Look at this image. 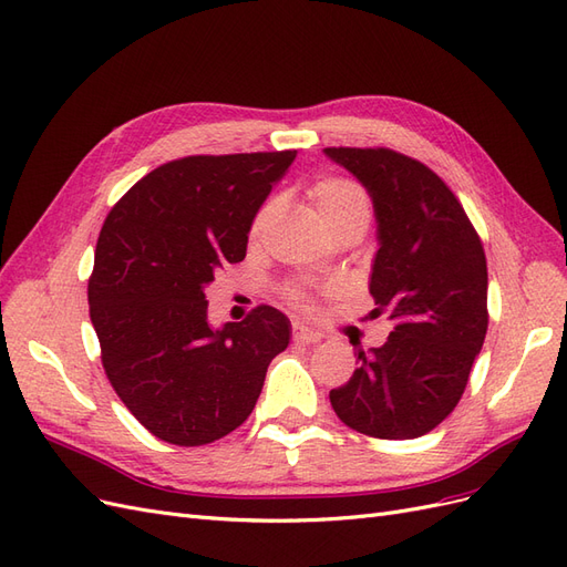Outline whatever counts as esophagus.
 I'll return each mask as SVG.
<instances>
[{
  "label": "esophagus",
  "instance_id": "obj_1",
  "mask_svg": "<svg viewBox=\"0 0 567 567\" xmlns=\"http://www.w3.org/2000/svg\"><path fill=\"white\" fill-rule=\"evenodd\" d=\"M323 336L319 333V331H315V329H307V326H302V323H296L293 326V340L296 342H307V346H312V342H319Z\"/></svg>",
  "mask_w": 567,
  "mask_h": 567
}]
</instances>
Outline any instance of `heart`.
<instances>
[{"label":"heart","instance_id":"b5f03b06","mask_svg":"<svg viewBox=\"0 0 567 567\" xmlns=\"http://www.w3.org/2000/svg\"><path fill=\"white\" fill-rule=\"evenodd\" d=\"M307 198H310L323 229L331 236L346 229H367L371 219V196L362 184L350 177L323 175L307 188ZM279 210H281L279 198H269L262 203V208L255 213L252 227H250V236L255 241L269 231L274 219L279 217ZM286 300L290 305L302 307V310H310L312 307L310 296H307L298 286L286 288Z\"/></svg>","mask_w":567,"mask_h":567}]
</instances>
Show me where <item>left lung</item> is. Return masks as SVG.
<instances>
[{"label":"left lung","instance_id":"obj_1","mask_svg":"<svg viewBox=\"0 0 567 567\" xmlns=\"http://www.w3.org/2000/svg\"><path fill=\"white\" fill-rule=\"evenodd\" d=\"M367 186L379 219L369 290L388 315L385 346L357 348L359 369L331 390L352 431L414 440L447 419L466 390L487 333L483 241L452 188L431 167L392 148H323Z\"/></svg>","mask_w":567,"mask_h":567}]
</instances>
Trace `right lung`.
<instances>
[{
	"instance_id": "right-lung-1",
	"label": "right lung",
	"mask_w": 567,
	"mask_h": 567,
	"mask_svg": "<svg viewBox=\"0 0 567 567\" xmlns=\"http://www.w3.org/2000/svg\"><path fill=\"white\" fill-rule=\"evenodd\" d=\"M293 161L296 151L169 161L101 227L87 286L101 364L163 442L198 447L236 431L288 348L290 321L269 305L213 329L205 288L244 260L255 213Z\"/></svg>"
}]
</instances>
